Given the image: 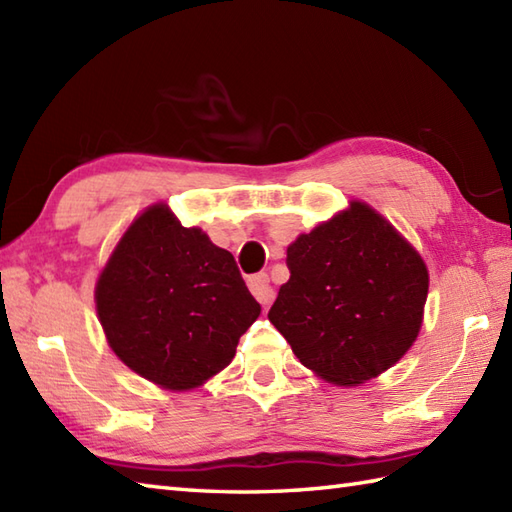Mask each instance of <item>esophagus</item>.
I'll use <instances>...</instances> for the list:
<instances>
[{
  "label": "esophagus",
  "mask_w": 512,
  "mask_h": 512,
  "mask_svg": "<svg viewBox=\"0 0 512 512\" xmlns=\"http://www.w3.org/2000/svg\"><path fill=\"white\" fill-rule=\"evenodd\" d=\"M248 288L255 295V299L262 303L264 308H268L270 303L275 301V290H273V286H270V279H268L266 273H257V275L250 277L248 279Z\"/></svg>",
  "instance_id": "esophagus-1"
}]
</instances>
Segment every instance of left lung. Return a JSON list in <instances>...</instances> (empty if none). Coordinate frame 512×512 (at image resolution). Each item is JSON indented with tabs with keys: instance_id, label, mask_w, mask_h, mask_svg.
<instances>
[{
	"instance_id": "8db88e82",
	"label": "left lung",
	"mask_w": 512,
	"mask_h": 512,
	"mask_svg": "<svg viewBox=\"0 0 512 512\" xmlns=\"http://www.w3.org/2000/svg\"><path fill=\"white\" fill-rule=\"evenodd\" d=\"M290 279L268 312L299 361L334 385H358L416 341L429 275L420 255L363 202L288 246Z\"/></svg>"
}]
</instances>
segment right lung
I'll list each match as a JSON object with an SVG mask.
<instances>
[{
    "label": "right lung",
    "mask_w": 512,
    "mask_h": 512,
    "mask_svg": "<svg viewBox=\"0 0 512 512\" xmlns=\"http://www.w3.org/2000/svg\"><path fill=\"white\" fill-rule=\"evenodd\" d=\"M96 310L116 356L167 389L224 369L262 312L233 255L165 204L127 228L96 284Z\"/></svg>",
    "instance_id": "right-lung-1"
}]
</instances>
